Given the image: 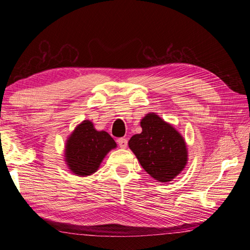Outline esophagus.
Segmentation results:
<instances>
[{"mask_svg":"<svg viewBox=\"0 0 250 250\" xmlns=\"http://www.w3.org/2000/svg\"><path fill=\"white\" fill-rule=\"evenodd\" d=\"M118 144H119V146H120L121 148L125 149V148L127 147V144H128V142H127V140H126V139H124V138H120V139L118 140Z\"/></svg>","mask_w":250,"mask_h":250,"instance_id":"1","label":"esophagus"}]
</instances>
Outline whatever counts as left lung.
Listing matches in <instances>:
<instances>
[{
  "mask_svg": "<svg viewBox=\"0 0 250 250\" xmlns=\"http://www.w3.org/2000/svg\"><path fill=\"white\" fill-rule=\"evenodd\" d=\"M142 132L128 142L142 167L160 183H169L183 171L188 162L187 145L171 124L150 112L141 121Z\"/></svg>",
  "mask_w": 250,
  "mask_h": 250,
  "instance_id": "1",
  "label": "left lung"
}]
</instances>
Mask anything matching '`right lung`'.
Here are the masks:
<instances>
[{
  "label": "right lung",
  "instance_id": "add662e5",
  "mask_svg": "<svg viewBox=\"0 0 250 250\" xmlns=\"http://www.w3.org/2000/svg\"><path fill=\"white\" fill-rule=\"evenodd\" d=\"M116 142L106 131H98L88 120L80 123L65 144V162L67 167L77 176L92 175Z\"/></svg>",
  "mask_w": 250,
  "mask_h": 250
}]
</instances>
